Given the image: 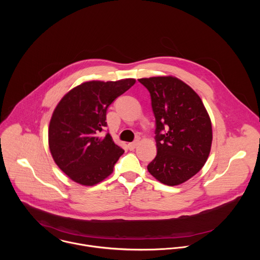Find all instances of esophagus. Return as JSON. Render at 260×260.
Here are the masks:
<instances>
[{"label": "esophagus", "mask_w": 260, "mask_h": 260, "mask_svg": "<svg viewBox=\"0 0 260 260\" xmlns=\"http://www.w3.org/2000/svg\"><path fill=\"white\" fill-rule=\"evenodd\" d=\"M138 144H139V141H138V140H137V141H134V142H132V143H128V144H127L128 149H129V150H134L135 148L137 147Z\"/></svg>", "instance_id": "1"}]
</instances>
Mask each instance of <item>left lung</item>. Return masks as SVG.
Here are the masks:
<instances>
[{"label": "left lung", "mask_w": 260, "mask_h": 260, "mask_svg": "<svg viewBox=\"0 0 260 260\" xmlns=\"http://www.w3.org/2000/svg\"><path fill=\"white\" fill-rule=\"evenodd\" d=\"M150 93L157 154L147 166L159 182L175 186L194 176L208 159L212 124L197 92L175 77L139 79Z\"/></svg>", "instance_id": "1"}]
</instances>
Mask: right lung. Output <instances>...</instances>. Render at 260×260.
<instances>
[{
  "instance_id": "add662e5",
  "label": "right lung",
  "mask_w": 260,
  "mask_h": 260,
  "mask_svg": "<svg viewBox=\"0 0 260 260\" xmlns=\"http://www.w3.org/2000/svg\"><path fill=\"white\" fill-rule=\"evenodd\" d=\"M136 83L135 79L89 81L70 90L52 114L48 139L51 155L73 181L92 186L113 172L124 150L107 132L109 106Z\"/></svg>"
}]
</instances>
